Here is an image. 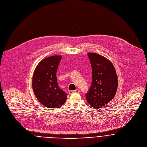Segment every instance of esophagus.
Returning a JSON list of instances; mask_svg holds the SVG:
<instances>
[{
    "label": "esophagus",
    "mask_w": 147,
    "mask_h": 147,
    "mask_svg": "<svg viewBox=\"0 0 147 147\" xmlns=\"http://www.w3.org/2000/svg\"><path fill=\"white\" fill-rule=\"evenodd\" d=\"M79 92H80V90L78 89H76L75 90L69 91V94H72V93H79Z\"/></svg>",
    "instance_id": "esophagus-1"
}]
</instances>
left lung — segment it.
<instances>
[{
  "label": "left lung",
  "instance_id": "obj_1",
  "mask_svg": "<svg viewBox=\"0 0 147 147\" xmlns=\"http://www.w3.org/2000/svg\"><path fill=\"white\" fill-rule=\"evenodd\" d=\"M92 69V81L88 93L87 102L93 108L104 107L115 96L118 88V77L113 64L96 53H88Z\"/></svg>",
  "mask_w": 147,
  "mask_h": 147
}]
</instances>
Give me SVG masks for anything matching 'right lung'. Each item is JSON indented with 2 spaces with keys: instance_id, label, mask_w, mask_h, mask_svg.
I'll use <instances>...</instances> for the list:
<instances>
[{
  "instance_id": "add662e5",
  "label": "right lung",
  "mask_w": 147,
  "mask_h": 147,
  "mask_svg": "<svg viewBox=\"0 0 147 147\" xmlns=\"http://www.w3.org/2000/svg\"><path fill=\"white\" fill-rule=\"evenodd\" d=\"M61 56L50 57L41 61L34 72L32 86L38 100L46 107L59 108L67 100V93L58 86L57 71Z\"/></svg>"
}]
</instances>
